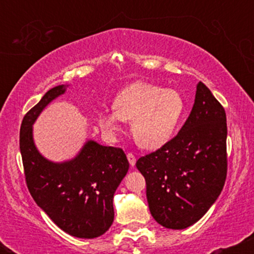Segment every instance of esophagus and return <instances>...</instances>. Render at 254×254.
<instances>
[{
	"mask_svg": "<svg viewBox=\"0 0 254 254\" xmlns=\"http://www.w3.org/2000/svg\"><path fill=\"white\" fill-rule=\"evenodd\" d=\"M127 160H129L130 165L133 167V166H135V164H136V157H135V155H133L132 153H127Z\"/></svg>",
	"mask_w": 254,
	"mask_h": 254,
	"instance_id": "34e87169",
	"label": "esophagus"
}]
</instances>
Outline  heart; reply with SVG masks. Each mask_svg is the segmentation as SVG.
Masks as SVG:
<instances>
[{
	"label": "heart",
	"mask_w": 254,
	"mask_h": 254,
	"mask_svg": "<svg viewBox=\"0 0 254 254\" xmlns=\"http://www.w3.org/2000/svg\"><path fill=\"white\" fill-rule=\"evenodd\" d=\"M185 111L183 95L153 83L127 86L115 99L113 109L99 115L98 122L107 135L121 129L122 121L131 122V132L141 147L155 149L170 141Z\"/></svg>",
	"instance_id": "1"
}]
</instances>
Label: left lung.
<instances>
[{
  "label": "left lung",
  "mask_w": 254,
  "mask_h": 254,
  "mask_svg": "<svg viewBox=\"0 0 254 254\" xmlns=\"http://www.w3.org/2000/svg\"><path fill=\"white\" fill-rule=\"evenodd\" d=\"M147 184L154 220L184 229L204 216L227 178V118L223 106L198 82L193 107L173 138L136 162Z\"/></svg>",
  "instance_id": "obj_1"
}]
</instances>
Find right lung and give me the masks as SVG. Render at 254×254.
Wrapping results in <instances>:
<instances>
[{
	"mask_svg": "<svg viewBox=\"0 0 254 254\" xmlns=\"http://www.w3.org/2000/svg\"><path fill=\"white\" fill-rule=\"evenodd\" d=\"M65 92L57 86L25 115L20 127V151L28 191L61 229L76 238L106 233L115 218L113 194L129 170L122 148L88 141L68 162L55 164L40 155L33 143L32 124L50 101Z\"/></svg>",
	"mask_w": 254,
	"mask_h": 254,
	"instance_id": "obj_1",
	"label": "right lung"
}]
</instances>
